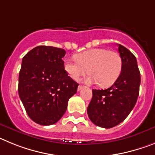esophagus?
Instances as JSON below:
<instances>
[{"label":"esophagus","mask_w":155,"mask_h":155,"mask_svg":"<svg viewBox=\"0 0 155 155\" xmlns=\"http://www.w3.org/2000/svg\"><path fill=\"white\" fill-rule=\"evenodd\" d=\"M84 87V86L82 85H78V91H81V90Z\"/></svg>","instance_id":"34e87169"}]
</instances>
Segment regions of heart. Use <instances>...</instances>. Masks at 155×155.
Instances as JSON below:
<instances>
[{
	"label": "heart",
	"instance_id": "heart-1",
	"mask_svg": "<svg viewBox=\"0 0 155 155\" xmlns=\"http://www.w3.org/2000/svg\"><path fill=\"white\" fill-rule=\"evenodd\" d=\"M77 61H67L64 69L74 81L88 73L87 84L98 82L100 87H109L117 80L122 70V59L117 52L97 48L75 56Z\"/></svg>",
	"mask_w": 155,
	"mask_h": 155
}]
</instances>
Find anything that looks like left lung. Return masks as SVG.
I'll list each match as a JSON object with an SVG mask.
<instances>
[{"instance_id": "1", "label": "left lung", "mask_w": 155, "mask_h": 155, "mask_svg": "<svg viewBox=\"0 0 155 155\" xmlns=\"http://www.w3.org/2000/svg\"><path fill=\"white\" fill-rule=\"evenodd\" d=\"M122 70L114 84L105 90H92L87 115L93 124L112 128L127 118L139 95L140 74L135 56L128 49L118 45Z\"/></svg>"}]
</instances>
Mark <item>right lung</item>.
Segmentation results:
<instances>
[{
  "label": "right lung",
  "mask_w": 155,
  "mask_h": 155,
  "mask_svg": "<svg viewBox=\"0 0 155 155\" xmlns=\"http://www.w3.org/2000/svg\"><path fill=\"white\" fill-rule=\"evenodd\" d=\"M66 51L39 46L22 58L19 72L18 94L28 116L42 126L56 124L76 94L78 84L68 76L62 59Z\"/></svg>",
  "instance_id": "obj_1"
}]
</instances>
